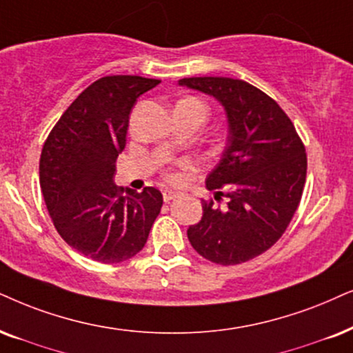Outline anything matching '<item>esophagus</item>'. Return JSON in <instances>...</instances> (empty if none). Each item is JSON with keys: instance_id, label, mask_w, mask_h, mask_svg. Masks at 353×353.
Here are the masks:
<instances>
[{"instance_id": "34e87169", "label": "esophagus", "mask_w": 353, "mask_h": 353, "mask_svg": "<svg viewBox=\"0 0 353 353\" xmlns=\"http://www.w3.org/2000/svg\"><path fill=\"white\" fill-rule=\"evenodd\" d=\"M177 195H179V194H177V192L171 190V189H166V190L163 192V199H164V202H166V203H169V202H171V200L176 199Z\"/></svg>"}]
</instances>
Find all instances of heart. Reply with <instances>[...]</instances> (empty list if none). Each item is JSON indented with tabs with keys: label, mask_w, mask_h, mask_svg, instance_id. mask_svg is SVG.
<instances>
[{
	"label": "heart",
	"mask_w": 353,
	"mask_h": 353,
	"mask_svg": "<svg viewBox=\"0 0 353 353\" xmlns=\"http://www.w3.org/2000/svg\"><path fill=\"white\" fill-rule=\"evenodd\" d=\"M168 177H169V179H171V181H174V182L181 181V174H179V172H169Z\"/></svg>",
	"instance_id": "obj_1"
}]
</instances>
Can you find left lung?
<instances>
[{"label":"left lung","mask_w":353,"mask_h":353,"mask_svg":"<svg viewBox=\"0 0 353 353\" xmlns=\"http://www.w3.org/2000/svg\"><path fill=\"white\" fill-rule=\"evenodd\" d=\"M181 86L208 94L225 107L228 138L220 163L207 176L215 200L187 230L192 248L220 265L251 261L274 246L295 215L306 181L305 145L276 102L243 79L203 77Z\"/></svg>","instance_id":"obj_1"}]
</instances>
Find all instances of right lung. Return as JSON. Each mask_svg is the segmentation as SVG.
Listing matches in <instances>:
<instances>
[{"instance_id": "right-lung-1", "label": "right lung", "mask_w": 353, "mask_h": 353, "mask_svg": "<svg viewBox=\"0 0 353 353\" xmlns=\"http://www.w3.org/2000/svg\"><path fill=\"white\" fill-rule=\"evenodd\" d=\"M159 83L130 74L97 79L65 110L43 143L40 189L53 225L68 246L102 264H119L140 252L161 212L163 195L154 187L138 194L114 184L133 105Z\"/></svg>"}]
</instances>
